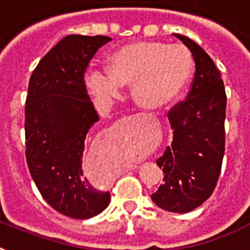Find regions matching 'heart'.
I'll return each mask as SVG.
<instances>
[{"label": "heart", "mask_w": 250, "mask_h": 250, "mask_svg": "<svg viewBox=\"0 0 250 250\" xmlns=\"http://www.w3.org/2000/svg\"><path fill=\"white\" fill-rule=\"evenodd\" d=\"M192 70L190 53L182 45L141 41L114 53L107 61V72H86L85 85L96 100L107 101L117 97L121 86L133 84L135 101L144 109L157 110L182 93Z\"/></svg>", "instance_id": "b5f03b06"}]
</instances>
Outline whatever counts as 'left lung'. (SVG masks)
<instances>
[{"instance_id": "left-lung-1", "label": "left lung", "mask_w": 250, "mask_h": 250, "mask_svg": "<svg viewBox=\"0 0 250 250\" xmlns=\"http://www.w3.org/2000/svg\"><path fill=\"white\" fill-rule=\"evenodd\" d=\"M174 36L189 49L196 71L186 100L167 113L174 136L157 160L165 176L152 200L167 211L188 213L202 205L217 186L225 156L227 96L208 53L189 37Z\"/></svg>"}]
</instances>
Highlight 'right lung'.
Returning <instances> with one entry per match:
<instances>
[{
  "mask_svg": "<svg viewBox=\"0 0 250 250\" xmlns=\"http://www.w3.org/2000/svg\"><path fill=\"white\" fill-rule=\"evenodd\" d=\"M107 36L68 35L33 70L25 100V158L44 200L58 213L88 219L107 208L110 193L84 172L86 133L98 122L84 76Z\"/></svg>",
  "mask_w": 250,
  "mask_h": 250,
  "instance_id": "add662e5",
  "label": "right lung"
}]
</instances>
